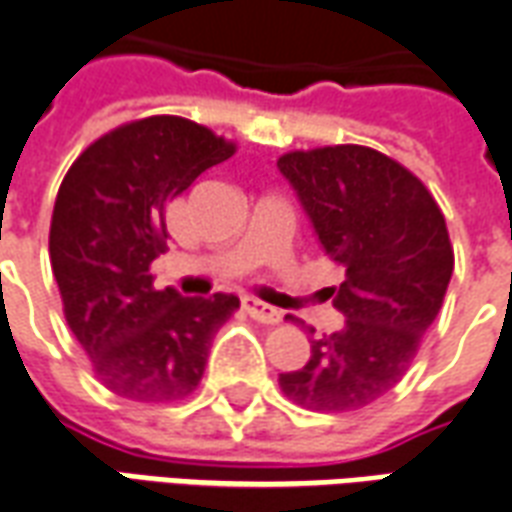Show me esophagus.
I'll use <instances>...</instances> for the list:
<instances>
[{
	"label": "esophagus",
	"mask_w": 512,
	"mask_h": 512,
	"mask_svg": "<svg viewBox=\"0 0 512 512\" xmlns=\"http://www.w3.org/2000/svg\"><path fill=\"white\" fill-rule=\"evenodd\" d=\"M244 312L257 320V323H266V325H276L282 320V312H276L274 306L263 304V301H257V298H244Z\"/></svg>",
	"instance_id": "34e87169"
}]
</instances>
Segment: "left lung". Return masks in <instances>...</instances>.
<instances>
[{"label":"left lung","instance_id":"left-lung-1","mask_svg":"<svg viewBox=\"0 0 512 512\" xmlns=\"http://www.w3.org/2000/svg\"><path fill=\"white\" fill-rule=\"evenodd\" d=\"M276 165L325 255L344 268L325 298L347 317L342 331L312 339V358L279 374V388L304 410H361L396 388L442 309L453 274L448 225L423 181L369 146L290 151Z\"/></svg>","mask_w":512,"mask_h":512}]
</instances>
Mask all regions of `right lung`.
I'll return each instance as SVG.
<instances>
[{
    "label": "right lung",
    "mask_w": 512,
    "mask_h": 512,
    "mask_svg": "<svg viewBox=\"0 0 512 512\" xmlns=\"http://www.w3.org/2000/svg\"><path fill=\"white\" fill-rule=\"evenodd\" d=\"M236 143L181 119L121 124L67 170L51 217V268L64 317L97 380L132 401H179L206 372L236 295L181 298L157 290L151 263L168 249L165 206Z\"/></svg>",
    "instance_id": "right-lung-1"
}]
</instances>
